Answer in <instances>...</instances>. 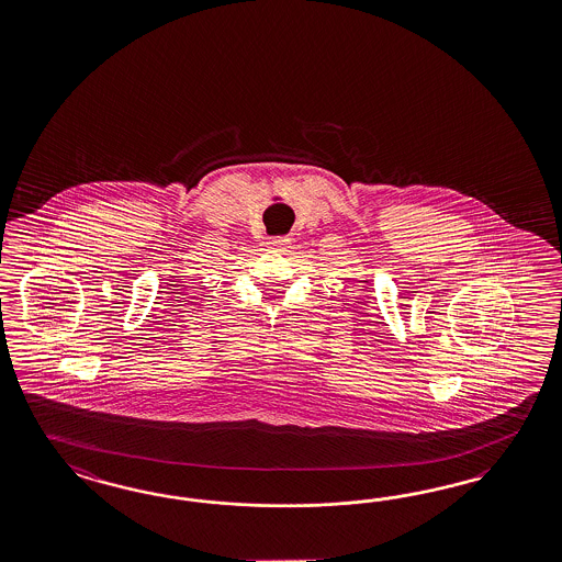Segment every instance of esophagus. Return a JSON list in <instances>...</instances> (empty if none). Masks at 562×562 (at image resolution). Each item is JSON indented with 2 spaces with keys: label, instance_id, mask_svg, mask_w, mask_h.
Here are the masks:
<instances>
[{
  "label": "esophagus",
  "instance_id": "obj_1",
  "mask_svg": "<svg viewBox=\"0 0 562 562\" xmlns=\"http://www.w3.org/2000/svg\"><path fill=\"white\" fill-rule=\"evenodd\" d=\"M267 246L273 252H285L289 246V238H271V240L267 241Z\"/></svg>",
  "mask_w": 562,
  "mask_h": 562
}]
</instances>
